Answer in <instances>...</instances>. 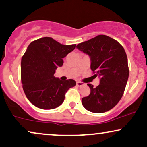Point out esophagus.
I'll list each match as a JSON object with an SVG mask.
<instances>
[{"label": "esophagus", "mask_w": 147, "mask_h": 147, "mask_svg": "<svg viewBox=\"0 0 147 147\" xmlns=\"http://www.w3.org/2000/svg\"><path fill=\"white\" fill-rule=\"evenodd\" d=\"M76 84H77V86H82V85L84 84L83 82H82L77 81V82H76Z\"/></svg>", "instance_id": "esophagus-1"}]
</instances>
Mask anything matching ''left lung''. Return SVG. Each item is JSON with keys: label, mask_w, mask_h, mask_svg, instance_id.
Returning a JSON list of instances; mask_svg holds the SVG:
<instances>
[{"label": "left lung", "mask_w": 147, "mask_h": 147, "mask_svg": "<svg viewBox=\"0 0 147 147\" xmlns=\"http://www.w3.org/2000/svg\"><path fill=\"white\" fill-rule=\"evenodd\" d=\"M77 48L89 56L93 76L100 79L96 87L87 84L91 93L82 98V105L91 112L110 110L123 96L128 82L129 69L125 50L117 40L105 35L80 43Z\"/></svg>", "instance_id": "obj_1"}]
</instances>
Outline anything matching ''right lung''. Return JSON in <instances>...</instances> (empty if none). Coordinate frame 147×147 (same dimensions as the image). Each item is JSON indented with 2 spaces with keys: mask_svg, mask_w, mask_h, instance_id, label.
Returning <instances> with one entry per match:
<instances>
[{
  "mask_svg": "<svg viewBox=\"0 0 147 147\" xmlns=\"http://www.w3.org/2000/svg\"><path fill=\"white\" fill-rule=\"evenodd\" d=\"M76 45H64L45 37L32 42L21 63V80L26 96L33 105L43 109L60 106L65 94L76 85L74 80L62 81L54 76L63 59L75 49Z\"/></svg>",
  "mask_w": 147,
  "mask_h": 147,
  "instance_id": "right-lung-1",
  "label": "right lung"
}]
</instances>
